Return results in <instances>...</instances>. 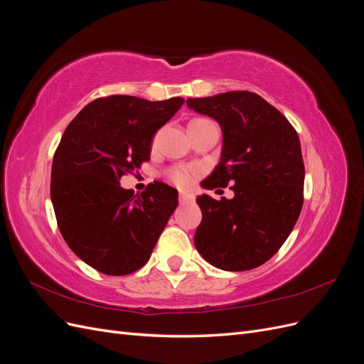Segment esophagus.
I'll return each instance as SVG.
<instances>
[{"label": "esophagus", "instance_id": "esophagus-1", "mask_svg": "<svg viewBox=\"0 0 364 364\" xmlns=\"http://www.w3.org/2000/svg\"><path fill=\"white\" fill-rule=\"evenodd\" d=\"M179 202H181V203H191V202H194V196L190 194V193L181 191V193H179Z\"/></svg>", "mask_w": 364, "mask_h": 364}]
</instances>
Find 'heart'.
<instances>
[{
  "label": "heart",
  "instance_id": "b5f03b06",
  "mask_svg": "<svg viewBox=\"0 0 364 364\" xmlns=\"http://www.w3.org/2000/svg\"><path fill=\"white\" fill-rule=\"evenodd\" d=\"M193 121H202V119H193ZM191 121V123H193ZM193 171L191 170H185V168H174L170 171V179L179 186H185L191 182L193 178Z\"/></svg>",
  "mask_w": 364,
  "mask_h": 364
}]
</instances>
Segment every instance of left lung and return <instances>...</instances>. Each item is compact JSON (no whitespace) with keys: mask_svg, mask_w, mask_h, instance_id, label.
I'll return each instance as SVG.
<instances>
[{"mask_svg":"<svg viewBox=\"0 0 364 364\" xmlns=\"http://www.w3.org/2000/svg\"><path fill=\"white\" fill-rule=\"evenodd\" d=\"M194 112L222 127V156L202 182L205 190L232 185V199L197 196L202 223L196 249L226 272L255 269L289 238L304 203L305 168L296 130L258 94L230 91L188 98Z\"/></svg>","mask_w":364,"mask_h":364,"instance_id":"1","label":"left lung"}]
</instances>
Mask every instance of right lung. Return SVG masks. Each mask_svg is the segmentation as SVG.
Segmentation results:
<instances>
[{"label": "right lung", "instance_id": "add662e5", "mask_svg": "<svg viewBox=\"0 0 364 364\" xmlns=\"http://www.w3.org/2000/svg\"><path fill=\"white\" fill-rule=\"evenodd\" d=\"M183 98H97L68 124L54 153L51 202L63 240L87 266L112 277L141 269L178 206V190L155 182L141 196L121 176L150 159L158 129Z\"/></svg>", "mask_w": 364, "mask_h": 364}]
</instances>
